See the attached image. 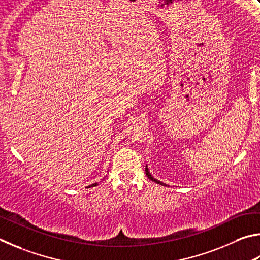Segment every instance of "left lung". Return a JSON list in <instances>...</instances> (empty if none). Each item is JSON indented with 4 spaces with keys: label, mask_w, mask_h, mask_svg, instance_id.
I'll list each match as a JSON object with an SVG mask.
<instances>
[{
    "label": "left lung",
    "mask_w": 260,
    "mask_h": 260,
    "mask_svg": "<svg viewBox=\"0 0 260 260\" xmlns=\"http://www.w3.org/2000/svg\"><path fill=\"white\" fill-rule=\"evenodd\" d=\"M145 172H146V176H147L148 178L151 179L152 181H155L156 184H160V185H162V186H167V184H163V183H161V181H158L157 179L154 178V177H153L151 174H149V171H148V168H147V166H146V168H145Z\"/></svg>",
    "instance_id": "left-lung-1"
}]
</instances>
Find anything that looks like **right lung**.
I'll return each mask as SVG.
<instances>
[{
	"label": "right lung",
	"mask_w": 260,
	"mask_h": 260,
	"mask_svg": "<svg viewBox=\"0 0 260 260\" xmlns=\"http://www.w3.org/2000/svg\"><path fill=\"white\" fill-rule=\"evenodd\" d=\"M97 185H98V184H97V183H95V184H92V185H90V186H89V187H93V186H97Z\"/></svg>",
	"instance_id": "add662e5"
}]
</instances>
